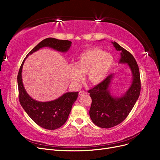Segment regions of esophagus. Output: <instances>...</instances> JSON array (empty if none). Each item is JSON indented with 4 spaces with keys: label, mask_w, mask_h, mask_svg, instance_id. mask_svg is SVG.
<instances>
[{
    "label": "esophagus",
    "mask_w": 160,
    "mask_h": 160,
    "mask_svg": "<svg viewBox=\"0 0 160 160\" xmlns=\"http://www.w3.org/2000/svg\"><path fill=\"white\" fill-rule=\"evenodd\" d=\"M86 94H88V92L85 91H80L79 93V95L80 96L83 95H86Z\"/></svg>",
    "instance_id": "obj_1"
}]
</instances>
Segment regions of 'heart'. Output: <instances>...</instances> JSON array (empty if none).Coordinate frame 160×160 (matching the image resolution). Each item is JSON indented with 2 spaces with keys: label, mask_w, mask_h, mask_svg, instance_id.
Listing matches in <instances>:
<instances>
[{
  "label": "heart",
  "mask_w": 160,
  "mask_h": 160,
  "mask_svg": "<svg viewBox=\"0 0 160 160\" xmlns=\"http://www.w3.org/2000/svg\"><path fill=\"white\" fill-rule=\"evenodd\" d=\"M113 63L110 53L99 49H90L81 52L75 64L69 66V74L71 83L78 87L87 72V79L92 84H98L108 75Z\"/></svg>",
  "instance_id": "heart-1"
}]
</instances>
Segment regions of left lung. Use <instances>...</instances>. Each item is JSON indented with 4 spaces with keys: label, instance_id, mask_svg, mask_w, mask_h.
I'll return each mask as SVG.
<instances>
[{
    "label": "left lung",
    "instance_id": "8db88e82",
    "mask_svg": "<svg viewBox=\"0 0 160 160\" xmlns=\"http://www.w3.org/2000/svg\"><path fill=\"white\" fill-rule=\"evenodd\" d=\"M115 49L120 52L119 63H127L132 73V83L125 93L119 98L111 95L109 85L113 78L111 74L93 88L88 91L92 103L89 110L90 118L96 125L110 128L122 123L128 117L136 103L141 91L139 67L133 56L116 42Z\"/></svg>",
    "mask_w": 160,
    "mask_h": 160
}]
</instances>
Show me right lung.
Segmentation results:
<instances>
[{"label": "right lung", "instance_id": "add662e5", "mask_svg": "<svg viewBox=\"0 0 160 160\" xmlns=\"http://www.w3.org/2000/svg\"><path fill=\"white\" fill-rule=\"evenodd\" d=\"M71 43L70 41L67 40L47 38L34 47L28 53L26 58L34 52L45 47L65 52L69 49ZM26 58L22 62L17 76L18 99L20 103L31 119L40 127L49 130L59 128L68 119L72 105L78 97L79 92H68L55 100L47 102H41L33 99L27 93L22 80V69Z\"/></svg>", "mask_w": 160, "mask_h": 160}]
</instances>
